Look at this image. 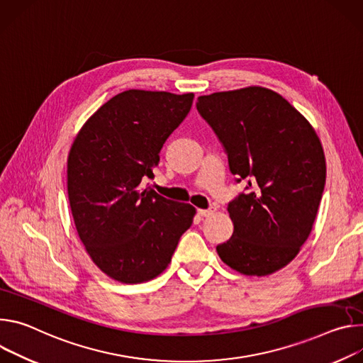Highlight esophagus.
I'll list each match as a JSON object with an SVG mask.
<instances>
[{
	"label": "esophagus",
	"instance_id": "34e87169",
	"mask_svg": "<svg viewBox=\"0 0 363 363\" xmlns=\"http://www.w3.org/2000/svg\"><path fill=\"white\" fill-rule=\"evenodd\" d=\"M197 213H199V216H202V218H209V216H212V215L216 213V208L212 206V208H209V209H199Z\"/></svg>",
	"mask_w": 363,
	"mask_h": 363
}]
</instances>
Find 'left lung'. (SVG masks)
<instances>
[{
	"mask_svg": "<svg viewBox=\"0 0 363 363\" xmlns=\"http://www.w3.org/2000/svg\"><path fill=\"white\" fill-rule=\"evenodd\" d=\"M196 108L223 144L236 182L248 183L228 206L233 233L218 255L244 275L274 274L313 229L326 182L320 138L287 99L262 86L199 96Z\"/></svg>",
	"mask_w": 363,
	"mask_h": 363,
	"instance_id": "obj_1",
	"label": "left lung"
}]
</instances>
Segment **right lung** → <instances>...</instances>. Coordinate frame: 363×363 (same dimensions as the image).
<instances>
[{
	"label": "right lung",
	"mask_w": 363,
	"mask_h": 363,
	"mask_svg": "<svg viewBox=\"0 0 363 363\" xmlns=\"http://www.w3.org/2000/svg\"><path fill=\"white\" fill-rule=\"evenodd\" d=\"M193 94L130 89L104 104L79 130L67 157V194L77 235L94 261L123 284L163 272L196 209L157 194L160 151Z\"/></svg>",
	"instance_id": "right-lung-1"
}]
</instances>
